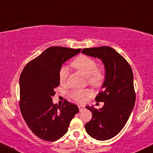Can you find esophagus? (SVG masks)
<instances>
[{
  "label": "esophagus",
  "instance_id": "1",
  "mask_svg": "<svg viewBox=\"0 0 153 153\" xmlns=\"http://www.w3.org/2000/svg\"><path fill=\"white\" fill-rule=\"evenodd\" d=\"M84 108H85V106L82 105H78V108H79V110H80V111H81V110H83Z\"/></svg>",
  "mask_w": 153,
  "mask_h": 153
}]
</instances>
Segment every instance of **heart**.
I'll return each instance as SVG.
<instances>
[{"instance_id":"1","label":"heart","mask_w":153,"mask_h":153,"mask_svg":"<svg viewBox=\"0 0 153 153\" xmlns=\"http://www.w3.org/2000/svg\"><path fill=\"white\" fill-rule=\"evenodd\" d=\"M71 65L87 76L88 82L92 85H99L103 80V71L101 69L97 68L96 61L92 58L86 56H80L72 62ZM68 75V68L65 66L60 68L59 71V80L60 83H65ZM91 94V91L88 89H77L71 92V96L73 100L81 102L84 101L85 97L89 96Z\"/></svg>"}]
</instances>
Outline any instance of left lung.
<instances>
[{
	"label": "left lung",
	"instance_id": "left-lung-1",
	"mask_svg": "<svg viewBox=\"0 0 153 153\" xmlns=\"http://www.w3.org/2000/svg\"><path fill=\"white\" fill-rule=\"evenodd\" d=\"M82 53L100 59L105 67L102 91L95 97L104 105L99 110L86 106L93 117L85 128L93 138L107 140L122 130L135 106L133 73L126 59L110 47L85 48Z\"/></svg>",
	"mask_w": 153,
	"mask_h": 153
}]
</instances>
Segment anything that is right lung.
<instances>
[{
    "instance_id": "add662e5",
    "label": "right lung",
    "mask_w": 153,
    "mask_h": 153,
    "mask_svg": "<svg viewBox=\"0 0 153 153\" xmlns=\"http://www.w3.org/2000/svg\"><path fill=\"white\" fill-rule=\"evenodd\" d=\"M81 49L53 46L25 66L20 76V108L25 123L39 138L56 141L68 132L70 123L79 112L78 106L65 101L53 102L54 89L60 85L59 71L64 62Z\"/></svg>"
}]
</instances>
